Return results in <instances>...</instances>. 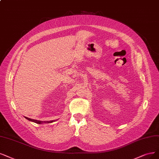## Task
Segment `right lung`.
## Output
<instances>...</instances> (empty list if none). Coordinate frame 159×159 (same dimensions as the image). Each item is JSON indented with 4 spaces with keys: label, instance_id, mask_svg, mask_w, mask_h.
Masks as SVG:
<instances>
[{
    "label": "right lung",
    "instance_id": "add662e5",
    "mask_svg": "<svg viewBox=\"0 0 159 159\" xmlns=\"http://www.w3.org/2000/svg\"><path fill=\"white\" fill-rule=\"evenodd\" d=\"M25 118L26 119H27L29 121H31V122H35L37 123V124H39V125H41L43 124V123H52L53 122H54L56 120H50V121H41V120H34V119H29V118H27V117L25 116Z\"/></svg>",
    "mask_w": 159,
    "mask_h": 159
}]
</instances>
